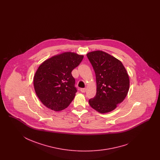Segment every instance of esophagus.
Returning <instances> with one entry per match:
<instances>
[{"mask_svg": "<svg viewBox=\"0 0 160 160\" xmlns=\"http://www.w3.org/2000/svg\"><path fill=\"white\" fill-rule=\"evenodd\" d=\"M86 91V88H80V92H85Z\"/></svg>", "mask_w": 160, "mask_h": 160, "instance_id": "esophagus-1", "label": "esophagus"}]
</instances>
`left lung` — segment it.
Returning a JSON list of instances; mask_svg holds the SVG:
<instances>
[{
	"label": "left lung",
	"mask_w": 160,
	"mask_h": 160,
	"mask_svg": "<svg viewBox=\"0 0 160 160\" xmlns=\"http://www.w3.org/2000/svg\"><path fill=\"white\" fill-rule=\"evenodd\" d=\"M96 74L97 92L88 102L100 113L112 112L126 98L130 79L120 60L104 52L97 50L87 54Z\"/></svg>",
	"instance_id": "8db88e82"
}]
</instances>
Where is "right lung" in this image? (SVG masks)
Listing matches in <instances>:
<instances>
[{
    "label": "right lung",
    "mask_w": 160,
    "mask_h": 160,
    "mask_svg": "<svg viewBox=\"0 0 160 160\" xmlns=\"http://www.w3.org/2000/svg\"><path fill=\"white\" fill-rule=\"evenodd\" d=\"M82 58V55L65 52L40 64L34 74L33 83L36 93L45 106L58 112L73 101L78 90L72 72Z\"/></svg>",
    "instance_id": "obj_1"
}]
</instances>
